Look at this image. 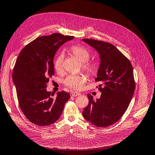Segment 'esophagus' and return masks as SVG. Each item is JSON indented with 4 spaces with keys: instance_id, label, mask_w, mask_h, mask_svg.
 Instances as JSON below:
<instances>
[{
    "instance_id": "esophagus-1",
    "label": "esophagus",
    "mask_w": 155,
    "mask_h": 155,
    "mask_svg": "<svg viewBox=\"0 0 155 155\" xmlns=\"http://www.w3.org/2000/svg\"><path fill=\"white\" fill-rule=\"evenodd\" d=\"M71 94H72V96H73V97H76V96H80L81 93L78 92H72L71 93Z\"/></svg>"
}]
</instances>
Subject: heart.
Returning <instances> with one entry per match:
<instances>
[{"label": "heart", "mask_w": 155, "mask_h": 155, "mask_svg": "<svg viewBox=\"0 0 155 155\" xmlns=\"http://www.w3.org/2000/svg\"><path fill=\"white\" fill-rule=\"evenodd\" d=\"M73 55L81 62L83 69L87 73L92 74L94 73L96 70V64L95 63L88 61L90 58V53L85 48L82 46H74L70 49ZM64 55L63 53L60 54L56 58L54 62V67L55 70L58 72L61 71L63 68V61ZM87 81V77L84 74H72L68 76L64 79V84L68 87L75 89V90H80Z\"/></svg>", "instance_id": "1"}]
</instances>
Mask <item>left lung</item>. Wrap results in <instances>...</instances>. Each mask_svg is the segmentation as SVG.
<instances>
[{
  "mask_svg": "<svg viewBox=\"0 0 155 155\" xmlns=\"http://www.w3.org/2000/svg\"><path fill=\"white\" fill-rule=\"evenodd\" d=\"M82 41L100 55V64L95 81H100L101 97L96 100L88 94L89 102L83 116L98 127L115 124L124 115L135 90L133 67L129 60L110 43L94 39Z\"/></svg>",
  "mask_w": 155,
  "mask_h": 155,
  "instance_id": "obj_1",
  "label": "left lung"
}]
</instances>
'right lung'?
I'll list each match as a JSON object with an SVG mask.
<instances>
[{
    "mask_svg": "<svg viewBox=\"0 0 155 155\" xmlns=\"http://www.w3.org/2000/svg\"><path fill=\"white\" fill-rule=\"evenodd\" d=\"M73 36L55 33L40 37L27 45L17 58L13 72L18 104L31 123L39 126L55 122L70 98L68 93L46 91L49 78L54 75V58L61 46Z\"/></svg>",
    "mask_w": 155,
    "mask_h": 155,
    "instance_id": "add662e5",
    "label": "right lung"
}]
</instances>
